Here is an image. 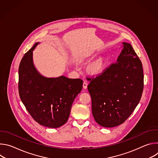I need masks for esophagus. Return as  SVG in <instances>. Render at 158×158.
Masks as SVG:
<instances>
[{
	"label": "esophagus",
	"instance_id": "1",
	"mask_svg": "<svg viewBox=\"0 0 158 158\" xmlns=\"http://www.w3.org/2000/svg\"><path fill=\"white\" fill-rule=\"evenodd\" d=\"M83 87L84 89H87V82L85 81H84L83 82Z\"/></svg>",
	"mask_w": 158,
	"mask_h": 158
}]
</instances>
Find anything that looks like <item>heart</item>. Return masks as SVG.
<instances>
[{"mask_svg": "<svg viewBox=\"0 0 158 158\" xmlns=\"http://www.w3.org/2000/svg\"><path fill=\"white\" fill-rule=\"evenodd\" d=\"M105 61L104 59L100 58L93 62L91 65L88 67L89 72L93 75H99L104 69Z\"/></svg>", "mask_w": 158, "mask_h": 158, "instance_id": "heart-1", "label": "heart"}]
</instances>
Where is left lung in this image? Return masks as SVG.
<instances>
[{"label":"left lung","mask_w":158,"mask_h":158,"mask_svg":"<svg viewBox=\"0 0 158 158\" xmlns=\"http://www.w3.org/2000/svg\"><path fill=\"white\" fill-rule=\"evenodd\" d=\"M117 61L96 77H87L92 112L98 124L112 127L123 124L132 113L144 88L143 65L131 45L123 43Z\"/></svg>","instance_id":"left-lung-1"}]
</instances>
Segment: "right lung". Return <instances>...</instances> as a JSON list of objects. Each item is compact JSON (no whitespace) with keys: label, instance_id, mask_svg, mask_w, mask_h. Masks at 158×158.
<instances>
[{"label":"right lung","instance_id":"obj_1","mask_svg":"<svg viewBox=\"0 0 158 158\" xmlns=\"http://www.w3.org/2000/svg\"><path fill=\"white\" fill-rule=\"evenodd\" d=\"M22 57L19 67V93L32 118L39 124L57 128L68 120L74 99L81 93L83 81L61 76H41L33 64L32 52L37 45Z\"/></svg>","mask_w":158,"mask_h":158}]
</instances>
